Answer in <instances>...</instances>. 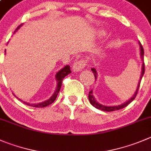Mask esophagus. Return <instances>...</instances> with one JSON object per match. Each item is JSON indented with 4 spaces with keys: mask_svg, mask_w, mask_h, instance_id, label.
Instances as JSON below:
<instances>
[{
    "mask_svg": "<svg viewBox=\"0 0 151 151\" xmlns=\"http://www.w3.org/2000/svg\"><path fill=\"white\" fill-rule=\"evenodd\" d=\"M86 61L84 60H80L75 61L73 64L72 70L74 71H80L86 66Z\"/></svg>",
    "mask_w": 151,
    "mask_h": 151,
    "instance_id": "34e87169",
    "label": "esophagus"
}]
</instances>
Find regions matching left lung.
I'll list each match as a JSON object with an SVG mask.
<instances>
[{
  "instance_id": "left-lung-1",
  "label": "left lung",
  "mask_w": 151,
  "mask_h": 151,
  "mask_svg": "<svg viewBox=\"0 0 151 151\" xmlns=\"http://www.w3.org/2000/svg\"><path fill=\"white\" fill-rule=\"evenodd\" d=\"M139 45H140V49H141V52H140V56H141V59H142V74H141V77L140 79L139 80V83H138V86L137 88H136V91H135L134 95H133V97L131 98H129L127 101H126L125 103L124 104H121V105H118V106H104L102 105L101 104L98 103V101H96V99L95 98V97L93 96L92 95V90L88 92V100H89V102L91 105L94 106V107L97 108L98 109H101V110L103 111H105V112H112V111H115V110H118V109H123V108L126 107L129 104H130L133 100L135 99V98L136 97V95H137L138 91H139V86H140V83H141V80H142V77H143L144 74H145V63H144V49L142 47V44L139 42ZM91 70L92 71L93 74L95 75V78L97 79L98 77V73H97L96 71V68H91Z\"/></svg>"
}]
</instances>
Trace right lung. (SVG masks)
Segmentation results:
<instances>
[{
    "mask_svg": "<svg viewBox=\"0 0 151 151\" xmlns=\"http://www.w3.org/2000/svg\"><path fill=\"white\" fill-rule=\"evenodd\" d=\"M22 24L19 25V26L17 27V29H15V32H16V31L18 30L19 28H20V27H22ZM70 73H71V68H70V66H69V65L65 66L64 68H63L61 70H60L58 72L56 73V82H57V86H56V90H55V91H54V93L53 94V95H52V96L50 97V98H49L48 100H47V101H44V102H42V103H39V104H29V103L24 102V101H22L24 103V104H26V105L31 106H33V107L42 108V107H45V106H49L50 104H51L52 103H53V101L56 100V97H57V95H58L59 92H60V88H61L62 83H63V80L64 79V77H66V76H67L68 74H70ZM13 95H14V94H13ZM15 98H17L15 95ZM19 100H20V99H19ZM20 101H21V100H20Z\"/></svg>",
    "mask_w": 151,
    "mask_h": 151,
    "instance_id": "right-lung-1",
    "label": "right lung"
}]
</instances>
